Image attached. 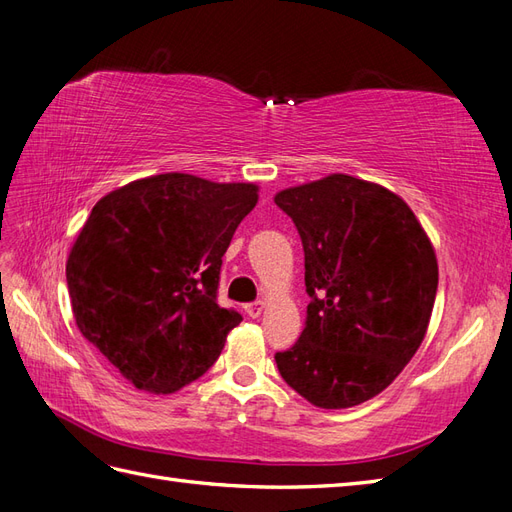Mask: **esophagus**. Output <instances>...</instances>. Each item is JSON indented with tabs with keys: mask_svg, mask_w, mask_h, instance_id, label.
Wrapping results in <instances>:
<instances>
[{
	"mask_svg": "<svg viewBox=\"0 0 512 512\" xmlns=\"http://www.w3.org/2000/svg\"><path fill=\"white\" fill-rule=\"evenodd\" d=\"M244 312L251 316V318H257L261 312H264V303L261 301H251V303H246L244 305Z\"/></svg>",
	"mask_w": 512,
	"mask_h": 512,
	"instance_id": "1",
	"label": "esophagus"
}]
</instances>
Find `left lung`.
Listing matches in <instances>:
<instances>
[{
  "label": "left lung",
  "mask_w": 512,
  "mask_h": 512,
  "mask_svg": "<svg viewBox=\"0 0 512 512\" xmlns=\"http://www.w3.org/2000/svg\"><path fill=\"white\" fill-rule=\"evenodd\" d=\"M305 253V327L275 362L318 408L379 395L421 347L438 288L434 248L412 209L347 174L283 189Z\"/></svg>",
  "instance_id": "1"
}]
</instances>
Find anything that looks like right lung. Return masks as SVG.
<instances>
[{
  "label": "right lung",
  "mask_w": 512,
  "mask_h": 512,
  "mask_svg": "<svg viewBox=\"0 0 512 512\" xmlns=\"http://www.w3.org/2000/svg\"><path fill=\"white\" fill-rule=\"evenodd\" d=\"M257 205L251 183L168 172L91 209L67 259L80 334L139 390L168 395L207 373L242 314L218 305L222 255Z\"/></svg>",
  "instance_id": "1"
}]
</instances>
